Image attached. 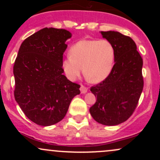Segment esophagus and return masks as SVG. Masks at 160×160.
Returning a JSON list of instances; mask_svg holds the SVG:
<instances>
[{
	"instance_id": "obj_1",
	"label": "esophagus",
	"mask_w": 160,
	"mask_h": 160,
	"mask_svg": "<svg viewBox=\"0 0 160 160\" xmlns=\"http://www.w3.org/2000/svg\"><path fill=\"white\" fill-rule=\"evenodd\" d=\"M80 92H81L82 94H85V93L87 92V88L85 87L83 85L80 86Z\"/></svg>"
}]
</instances>
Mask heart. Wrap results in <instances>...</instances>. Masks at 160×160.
Instances as JSON below:
<instances>
[{
    "mask_svg": "<svg viewBox=\"0 0 160 160\" xmlns=\"http://www.w3.org/2000/svg\"><path fill=\"white\" fill-rule=\"evenodd\" d=\"M70 56L62 58L61 65L64 74L74 80L84 74L92 82H100L111 74L115 60V49L106 39L80 40L71 46Z\"/></svg>",
    "mask_w": 160,
    "mask_h": 160,
    "instance_id": "heart-1",
    "label": "heart"
}]
</instances>
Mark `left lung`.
Returning a JSON list of instances; mask_svg holds the SVG:
<instances>
[{"label": "left lung", "mask_w": 160, "mask_h": 160, "mask_svg": "<svg viewBox=\"0 0 160 160\" xmlns=\"http://www.w3.org/2000/svg\"><path fill=\"white\" fill-rule=\"evenodd\" d=\"M115 49V64L103 82L92 86L97 100L89 108L92 118L104 126L127 120L136 108L144 86L143 59L134 40L114 31L101 32Z\"/></svg>", "instance_id": "1"}]
</instances>
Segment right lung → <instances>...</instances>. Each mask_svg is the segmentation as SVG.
Wrapping results in <instances>:
<instances>
[{"mask_svg":"<svg viewBox=\"0 0 160 160\" xmlns=\"http://www.w3.org/2000/svg\"><path fill=\"white\" fill-rule=\"evenodd\" d=\"M71 36L65 29L44 28L20 46L13 66L14 97L25 116L39 126L61 121L80 93V86L68 80L61 65Z\"/></svg>","mask_w":160,"mask_h":160,"instance_id":"add662e5","label":"right lung"}]
</instances>
